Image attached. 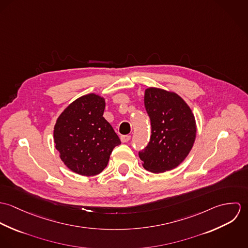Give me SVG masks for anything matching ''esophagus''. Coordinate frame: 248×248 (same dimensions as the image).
I'll list each match as a JSON object with an SVG mask.
<instances>
[{"label":"esophagus","instance_id":"obj_1","mask_svg":"<svg viewBox=\"0 0 248 248\" xmlns=\"http://www.w3.org/2000/svg\"><path fill=\"white\" fill-rule=\"evenodd\" d=\"M120 140H121V141L123 142V143H126V142H128L131 140V136H129V135H127V136H121Z\"/></svg>","mask_w":248,"mask_h":248}]
</instances>
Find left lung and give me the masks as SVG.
<instances>
[{
    "label": "left lung",
    "instance_id": "left-lung-1",
    "mask_svg": "<svg viewBox=\"0 0 248 248\" xmlns=\"http://www.w3.org/2000/svg\"><path fill=\"white\" fill-rule=\"evenodd\" d=\"M144 105L151 120L152 135L148 145L139 153L142 165L153 173L175 169L194 145L195 116L176 93L158 88L145 90Z\"/></svg>",
    "mask_w": 248,
    "mask_h": 248
}]
</instances>
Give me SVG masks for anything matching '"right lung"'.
<instances>
[{
	"mask_svg": "<svg viewBox=\"0 0 248 248\" xmlns=\"http://www.w3.org/2000/svg\"><path fill=\"white\" fill-rule=\"evenodd\" d=\"M105 99L98 94L83 95L57 118L53 138L61 160L72 172L86 177L100 174L113 148L121 142L103 117Z\"/></svg>",
	"mask_w": 248,
	"mask_h": 248,
	"instance_id": "add662e5",
	"label": "right lung"
}]
</instances>
